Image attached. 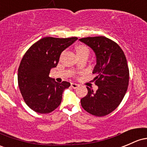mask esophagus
Wrapping results in <instances>:
<instances>
[{
    "instance_id": "34e87169",
    "label": "esophagus",
    "mask_w": 147,
    "mask_h": 147,
    "mask_svg": "<svg viewBox=\"0 0 147 147\" xmlns=\"http://www.w3.org/2000/svg\"><path fill=\"white\" fill-rule=\"evenodd\" d=\"M71 86L72 88H74V89H76V88H77L79 87V85L76 84V83H72L71 84Z\"/></svg>"
}]
</instances>
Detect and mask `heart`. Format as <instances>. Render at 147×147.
<instances>
[{"mask_svg": "<svg viewBox=\"0 0 147 147\" xmlns=\"http://www.w3.org/2000/svg\"><path fill=\"white\" fill-rule=\"evenodd\" d=\"M76 51L78 55L83 54V53H89V49L84 45H79L77 46Z\"/></svg>", "mask_w": 147, "mask_h": 147, "instance_id": "obj_1", "label": "heart"}]
</instances>
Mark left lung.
Instances as JSON below:
<instances>
[{
  "mask_svg": "<svg viewBox=\"0 0 147 147\" xmlns=\"http://www.w3.org/2000/svg\"><path fill=\"white\" fill-rule=\"evenodd\" d=\"M94 50L97 64L92 73L97 91L87 87L88 94L80 99L83 109L93 116H105L121 104L129 84V68L121 47L105 36L79 39Z\"/></svg>",
  "mask_w": 147,
  "mask_h": 147,
  "instance_id": "left-lung-1",
  "label": "left lung"
}]
</instances>
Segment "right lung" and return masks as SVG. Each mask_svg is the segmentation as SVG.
Here are the masks:
<instances>
[{
  "label": "right lung",
  "mask_w": 147,
  "mask_h": 147,
  "mask_svg": "<svg viewBox=\"0 0 147 147\" xmlns=\"http://www.w3.org/2000/svg\"><path fill=\"white\" fill-rule=\"evenodd\" d=\"M78 39L45 37L33 44L22 59L18 69V85L28 107L39 113H48L61 104L62 93L71 86L58 83L49 76L56 67L61 53Z\"/></svg>",
  "instance_id": "1"
}]
</instances>
